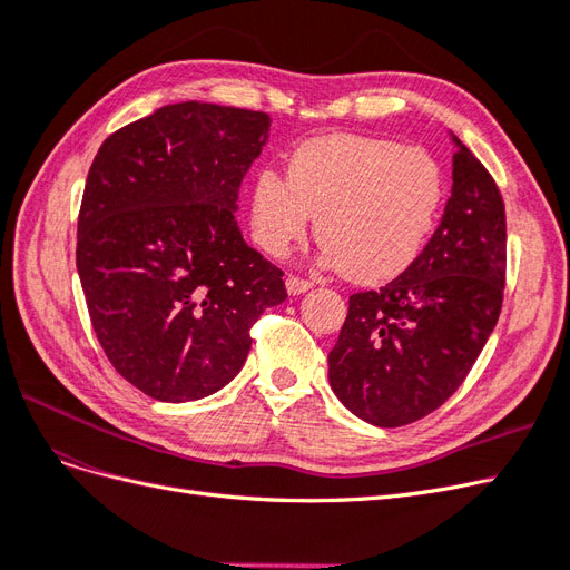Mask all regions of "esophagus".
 I'll return each instance as SVG.
<instances>
[{
	"instance_id": "1",
	"label": "esophagus",
	"mask_w": 570,
	"mask_h": 570,
	"mask_svg": "<svg viewBox=\"0 0 570 570\" xmlns=\"http://www.w3.org/2000/svg\"><path fill=\"white\" fill-rule=\"evenodd\" d=\"M312 281H306V278H299V275H289L287 278V292L289 295H302V292H306V289H312Z\"/></svg>"
}]
</instances>
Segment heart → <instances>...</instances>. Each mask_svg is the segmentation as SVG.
Returning a JSON list of instances; mask_svg holds the SVG:
<instances>
[{
	"mask_svg": "<svg viewBox=\"0 0 570 570\" xmlns=\"http://www.w3.org/2000/svg\"><path fill=\"white\" fill-rule=\"evenodd\" d=\"M444 195L440 164L421 147L366 135H325L299 145L289 176L262 168L252 185L256 245L283 256L318 216L331 264L356 283L402 273L423 249Z\"/></svg>",
	"mask_w": 570,
	"mask_h": 570,
	"instance_id": "1",
	"label": "heart"
}]
</instances>
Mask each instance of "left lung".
<instances>
[{
  "label": "left lung",
  "mask_w": 570,
  "mask_h": 570,
  "mask_svg": "<svg viewBox=\"0 0 570 570\" xmlns=\"http://www.w3.org/2000/svg\"><path fill=\"white\" fill-rule=\"evenodd\" d=\"M456 145L452 197L438 230L402 275L350 295L327 354L337 400L377 428L416 423L450 400L502 312L504 199L490 170Z\"/></svg>",
  "instance_id": "left-lung-1"
}]
</instances>
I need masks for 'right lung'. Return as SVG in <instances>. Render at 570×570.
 <instances>
[{"instance_id": "obj_1", "label": "right lung", "mask_w": 570, "mask_h": 570, "mask_svg": "<svg viewBox=\"0 0 570 570\" xmlns=\"http://www.w3.org/2000/svg\"><path fill=\"white\" fill-rule=\"evenodd\" d=\"M268 128L264 111L183 101L111 132L90 166L80 285L111 366L151 400L228 385L258 316L287 299L285 273L235 220Z\"/></svg>"}]
</instances>
